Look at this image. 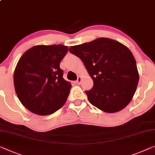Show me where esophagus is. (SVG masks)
I'll return each instance as SVG.
<instances>
[{
    "label": "esophagus",
    "instance_id": "esophagus-1",
    "mask_svg": "<svg viewBox=\"0 0 155 155\" xmlns=\"http://www.w3.org/2000/svg\"><path fill=\"white\" fill-rule=\"evenodd\" d=\"M76 82H77V84L78 85L81 84V77H78L77 81H76Z\"/></svg>",
    "mask_w": 155,
    "mask_h": 155
}]
</instances>
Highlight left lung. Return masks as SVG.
I'll return each instance as SVG.
<instances>
[{
  "label": "left lung",
  "instance_id": "left-lung-1",
  "mask_svg": "<svg viewBox=\"0 0 155 155\" xmlns=\"http://www.w3.org/2000/svg\"><path fill=\"white\" fill-rule=\"evenodd\" d=\"M84 63L93 80L85 91L88 101L107 113L117 112L130 102L139 80L137 63L130 50L118 41L98 38L70 48Z\"/></svg>",
  "mask_w": 155,
  "mask_h": 155
}]
</instances>
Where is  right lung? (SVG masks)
I'll return each instance as SVG.
<instances>
[{"mask_svg": "<svg viewBox=\"0 0 155 155\" xmlns=\"http://www.w3.org/2000/svg\"><path fill=\"white\" fill-rule=\"evenodd\" d=\"M68 51L62 45H38L21 57L14 73L18 100L33 114H51L64 104L71 85L63 77L60 63Z\"/></svg>", "mask_w": 155, "mask_h": 155, "instance_id": "right-lung-1", "label": "right lung"}]
</instances>
